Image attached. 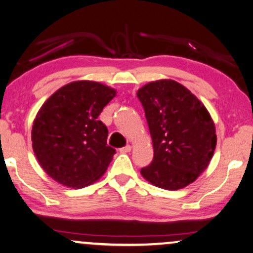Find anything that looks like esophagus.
<instances>
[{"label": "esophagus", "instance_id": "esophagus-1", "mask_svg": "<svg viewBox=\"0 0 253 253\" xmlns=\"http://www.w3.org/2000/svg\"><path fill=\"white\" fill-rule=\"evenodd\" d=\"M132 150V147L129 146V144H127V146H125L123 148H120V151L121 153H129V151Z\"/></svg>", "mask_w": 253, "mask_h": 253}]
</instances>
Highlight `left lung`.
Returning <instances> with one entry per match:
<instances>
[{"label":"left lung","mask_w":253,"mask_h":253,"mask_svg":"<svg viewBox=\"0 0 253 253\" xmlns=\"http://www.w3.org/2000/svg\"><path fill=\"white\" fill-rule=\"evenodd\" d=\"M153 140L154 158L141 173L155 186L179 190L199 177L216 146L213 120L204 104L172 80L137 91Z\"/></svg>","instance_id":"obj_1"}]
</instances>
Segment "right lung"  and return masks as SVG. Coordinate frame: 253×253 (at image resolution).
I'll return each mask as SVG.
<instances>
[{
    "label": "right lung",
    "mask_w": 253,
    "mask_h": 253,
    "mask_svg": "<svg viewBox=\"0 0 253 253\" xmlns=\"http://www.w3.org/2000/svg\"><path fill=\"white\" fill-rule=\"evenodd\" d=\"M116 90L77 81L54 92L40 107L32 127V147L46 173L69 187H84L105 172L116 149L107 146L98 117Z\"/></svg>",
    "instance_id": "obj_1"
}]
</instances>
